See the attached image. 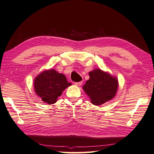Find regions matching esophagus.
Segmentation results:
<instances>
[{"label": "esophagus", "mask_w": 154, "mask_h": 154, "mask_svg": "<svg viewBox=\"0 0 154 154\" xmlns=\"http://www.w3.org/2000/svg\"><path fill=\"white\" fill-rule=\"evenodd\" d=\"M75 84L76 85V86H81V85L82 84V82H75Z\"/></svg>", "instance_id": "1"}]
</instances>
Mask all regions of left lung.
I'll return each mask as SVG.
<instances>
[{
  "label": "left lung",
  "mask_w": 154,
  "mask_h": 154,
  "mask_svg": "<svg viewBox=\"0 0 154 154\" xmlns=\"http://www.w3.org/2000/svg\"><path fill=\"white\" fill-rule=\"evenodd\" d=\"M90 79L83 86L84 91L90 97L92 103L101 105L115 96L118 88V81L108 73L100 69L89 72Z\"/></svg>",
  "instance_id": "8db88e82"
}]
</instances>
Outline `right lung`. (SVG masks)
Segmentation results:
<instances>
[{"mask_svg":"<svg viewBox=\"0 0 154 154\" xmlns=\"http://www.w3.org/2000/svg\"><path fill=\"white\" fill-rule=\"evenodd\" d=\"M71 85L68 83L65 75L51 69L40 73L34 81V88L43 101L53 104L57 101V97L64 89Z\"/></svg>","mask_w":154,"mask_h":154,"instance_id":"1","label":"right lung"}]
</instances>
